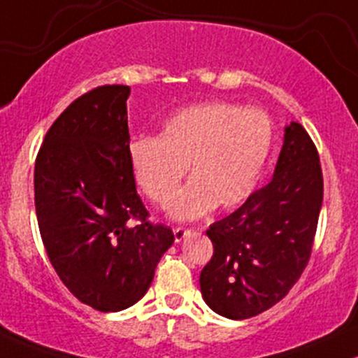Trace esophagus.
<instances>
[{
	"instance_id": "esophagus-1",
	"label": "esophagus",
	"mask_w": 358,
	"mask_h": 358,
	"mask_svg": "<svg viewBox=\"0 0 358 358\" xmlns=\"http://www.w3.org/2000/svg\"><path fill=\"white\" fill-rule=\"evenodd\" d=\"M190 233V231L185 229V227H173V234H175V241L180 243L183 238L187 236V234Z\"/></svg>"
}]
</instances>
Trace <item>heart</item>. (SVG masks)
I'll return each instance as SVG.
<instances>
[{
    "instance_id": "obj_1",
    "label": "heart",
    "mask_w": 358,
    "mask_h": 358,
    "mask_svg": "<svg viewBox=\"0 0 358 358\" xmlns=\"http://www.w3.org/2000/svg\"><path fill=\"white\" fill-rule=\"evenodd\" d=\"M272 119L260 108L229 101L195 105L170 117L159 136H141L127 149L137 187L152 203L194 219L217 203L234 209L253 194L273 148Z\"/></svg>"
}]
</instances>
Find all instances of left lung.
<instances>
[{
  "label": "left lung",
  "instance_id": "1",
  "mask_svg": "<svg viewBox=\"0 0 358 358\" xmlns=\"http://www.w3.org/2000/svg\"><path fill=\"white\" fill-rule=\"evenodd\" d=\"M321 203L320 155L292 122L272 182L207 229L214 253L200 272V290L212 311L246 320L284 299L311 258Z\"/></svg>",
  "mask_w": 358,
  "mask_h": 358
}]
</instances>
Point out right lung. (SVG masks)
<instances>
[{
  "instance_id": "obj_1",
  "label": "right lung",
  "mask_w": 358,
  "mask_h": 358,
  "mask_svg": "<svg viewBox=\"0 0 358 358\" xmlns=\"http://www.w3.org/2000/svg\"><path fill=\"white\" fill-rule=\"evenodd\" d=\"M131 88L103 85L73 101L47 131L35 159L38 229L50 263L76 299L101 313L148 292L175 241L149 221L129 164Z\"/></svg>"
}]
</instances>
